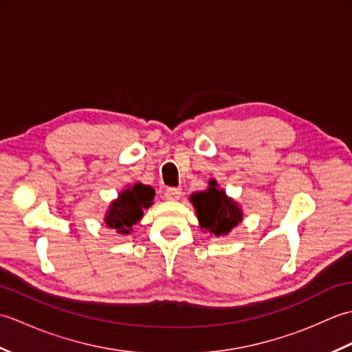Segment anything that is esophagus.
<instances>
[{"mask_svg": "<svg viewBox=\"0 0 352 352\" xmlns=\"http://www.w3.org/2000/svg\"><path fill=\"white\" fill-rule=\"evenodd\" d=\"M182 198V189L180 188H169L164 192V199L166 201H178Z\"/></svg>", "mask_w": 352, "mask_h": 352, "instance_id": "1", "label": "esophagus"}]
</instances>
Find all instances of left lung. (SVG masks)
Wrapping results in <instances>:
<instances>
[{"instance_id": "1", "label": "left lung", "mask_w": 352, "mask_h": 352, "mask_svg": "<svg viewBox=\"0 0 352 352\" xmlns=\"http://www.w3.org/2000/svg\"><path fill=\"white\" fill-rule=\"evenodd\" d=\"M190 201L197 210L199 227L214 236H226L243 219L242 208L218 189L216 180L208 182V189L192 193Z\"/></svg>"}]
</instances>
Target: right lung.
<instances>
[{
  "label": "right lung",
  "mask_w": 352,
  "mask_h": 352,
  "mask_svg": "<svg viewBox=\"0 0 352 352\" xmlns=\"http://www.w3.org/2000/svg\"><path fill=\"white\" fill-rule=\"evenodd\" d=\"M155 192L151 186L136 183L133 188H126L111 201L104 222L118 234H130L133 226L140 221L144 210L153 204Z\"/></svg>",
  "instance_id": "right-lung-1"
}]
</instances>
